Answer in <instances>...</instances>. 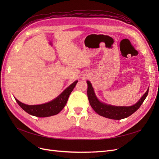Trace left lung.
Wrapping results in <instances>:
<instances>
[{
    "instance_id": "1",
    "label": "left lung",
    "mask_w": 159,
    "mask_h": 159,
    "mask_svg": "<svg viewBox=\"0 0 159 159\" xmlns=\"http://www.w3.org/2000/svg\"><path fill=\"white\" fill-rule=\"evenodd\" d=\"M88 84V97L91 107L95 111L101 116L108 119L120 120L127 118L134 113L141 107V105L146 99L148 93V89L147 90L139 102L132 106H113L101 102L95 94L91 84L87 81Z\"/></svg>"
}]
</instances>
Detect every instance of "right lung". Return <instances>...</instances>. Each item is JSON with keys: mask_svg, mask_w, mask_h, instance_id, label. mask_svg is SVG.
Wrapping results in <instances>:
<instances>
[{"mask_svg": "<svg viewBox=\"0 0 159 159\" xmlns=\"http://www.w3.org/2000/svg\"><path fill=\"white\" fill-rule=\"evenodd\" d=\"M77 83H78V81H75L68 88H67L58 97H57L54 100L46 103L29 105L22 103V102H19L16 98L15 100L16 101L18 104L20 105V107L28 114L38 117H50L52 116V115H55L59 113L63 109L67 102H68L71 92L73 91Z\"/></svg>", "mask_w": 159, "mask_h": 159, "instance_id": "obj_1", "label": "right lung"}]
</instances>
